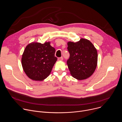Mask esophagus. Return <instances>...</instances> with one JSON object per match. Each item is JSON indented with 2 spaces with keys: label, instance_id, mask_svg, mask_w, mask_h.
Masks as SVG:
<instances>
[{
  "label": "esophagus",
  "instance_id": "34e87169",
  "mask_svg": "<svg viewBox=\"0 0 122 122\" xmlns=\"http://www.w3.org/2000/svg\"><path fill=\"white\" fill-rule=\"evenodd\" d=\"M63 59V57H58V61H62Z\"/></svg>",
  "mask_w": 122,
  "mask_h": 122
}]
</instances>
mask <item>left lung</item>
<instances>
[{"mask_svg":"<svg viewBox=\"0 0 122 122\" xmlns=\"http://www.w3.org/2000/svg\"><path fill=\"white\" fill-rule=\"evenodd\" d=\"M69 57L66 62L71 75L81 80L90 77L97 66V49L88 40L81 39L77 42H68Z\"/></svg>","mask_w":122,"mask_h":122,"instance_id":"obj_1","label":"left lung"}]
</instances>
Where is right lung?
Returning <instances> with one entry per match:
<instances>
[{"mask_svg":"<svg viewBox=\"0 0 122 122\" xmlns=\"http://www.w3.org/2000/svg\"><path fill=\"white\" fill-rule=\"evenodd\" d=\"M50 43L33 42L25 48L22 64L27 76L35 81H42L50 74L57 58Z\"/></svg>","mask_w":122,"mask_h":122,"instance_id":"1","label":"right lung"}]
</instances>
